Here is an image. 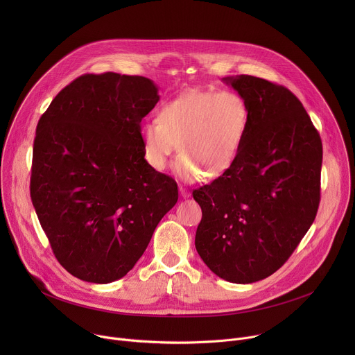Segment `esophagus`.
Returning <instances> with one entry per match:
<instances>
[{
	"mask_svg": "<svg viewBox=\"0 0 355 355\" xmlns=\"http://www.w3.org/2000/svg\"><path fill=\"white\" fill-rule=\"evenodd\" d=\"M178 189H180V195H181L182 198H188V196L191 195V193H189V189H188L187 187H184V185H180Z\"/></svg>",
	"mask_w": 355,
	"mask_h": 355,
	"instance_id": "esophagus-1",
	"label": "esophagus"
}]
</instances>
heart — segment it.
<instances>
[{
  "instance_id": "1",
  "label": "heart",
  "mask_w": 355,
  "mask_h": 355,
  "mask_svg": "<svg viewBox=\"0 0 355 355\" xmlns=\"http://www.w3.org/2000/svg\"><path fill=\"white\" fill-rule=\"evenodd\" d=\"M248 123L244 99L233 91H187L168 104L159 122L141 126L140 139L147 163L157 171L167 168L178 144L175 173L195 180L200 171L218 177L234 162Z\"/></svg>"
}]
</instances>
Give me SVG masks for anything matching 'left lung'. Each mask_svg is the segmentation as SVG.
Segmentation results:
<instances>
[{"label": "left lung", "instance_id": "8db88e82", "mask_svg": "<svg viewBox=\"0 0 355 355\" xmlns=\"http://www.w3.org/2000/svg\"><path fill=\"white\" fill-rule=\"evenodd\" d=\"M223 81L244 99L248 123L232 166L192 191L202 209L195 247L218 277L251 284L279 270L312 226L323 148L288 88L245 74Z\"/></svg>", "mask_w": 355, "mask_h": 355}]
</instances>
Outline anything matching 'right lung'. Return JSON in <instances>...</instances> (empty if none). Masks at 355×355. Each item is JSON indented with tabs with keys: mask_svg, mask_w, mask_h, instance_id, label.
Listing matches in <instances>:
<instances>
[{
	"mask_svg": "<svg viewBox=\"0 0 355 355\" xmlns=\"http://www.w3.org/2000/svg\"><path fill=\"white\" fill-rule=\"evenodd\" d=\"M159 99L146 77L84 74L37 122L31 199L55 257L83 281L125 277L177 204V182L146 162L140 139Z\"/></svg>",
	"mask_w": 355,
	"mask_h": 355,
	"instance_id": "1",
	"label": "right lung"
}]
</instances>
